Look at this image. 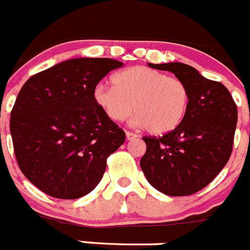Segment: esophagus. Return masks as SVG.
<instances>
[{
	"mask_svg": "<svg viewBox=\"0 0 250 250\" xmlns=\"http://www.w3.org/2000/svg\"><path fill=\"white\" fill-rule=\"evenodd\" d=\"M137 134H134V132H131V131H126V139L127 140H135V139H137Z\"/></svg>",
	"mask_w": 250,
	"mask_h": 250,
	"instance_id": "1",
	"label": "esophagus"
}]
</instances>
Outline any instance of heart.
I'll use <instances>...</instances> for the list:
<instances>
[{"instance_id":"obj_1","label":"heart","mask_w":250,"mask_h":250,"mask_svg":"<svg viewBox=\"0 0 250 250\" xmlns=\"http://www.w3.org/2000/svg\"><path fill=\"white\" fill-rule=\"evenodd\" d=\"M111 81L114 87L98 84L93 92L96 103L110 120H126L135 109V125L154 135L167 134L182 123L189 91L180 78L135 66L115 73Z\"/></svg>"}]
</instances>
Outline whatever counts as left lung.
I'll list each match as a JSON object with an SVG mask.
<instances>
[{
	"mask_svg": "<svg viewBox=\"0 0 250 250\" xmlns=\"http://www.w3.org/2000/svg\"><path fill=\"white\" fill-rule=\"evenodd\" d=\"M187 84L189 104L182 123L163 136H145L140 166L149 184L170 196H187L210 184L233 148L238 111L229 91L182 62L148 63Z\"/></svg>",
	"mask_w": 250,
	"mask_h": 250,
	"instance_id": "obj_1",
	"label": "left lung"
}]
</instances>
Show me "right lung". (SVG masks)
Listing matches in <instances>:
<instances>
[{
  "label": "right lung",
  "mask_w": 250,
  "mask_h": 250,
  "mask_svg": "<svg viewBox=\"0 0 250 250\" xmlns=\"http://www.w3.org/2000/svg\"><path fill=\"white\" fill-rule=\"evenodd\" d=\"M113 59H71L32 76L11 111L12 141L21 170L52 198H82L98 185L106 158L125 132L94 101V88Z\"/></svg>",
  "instance_id": "obj_1"
}]
</instances>
